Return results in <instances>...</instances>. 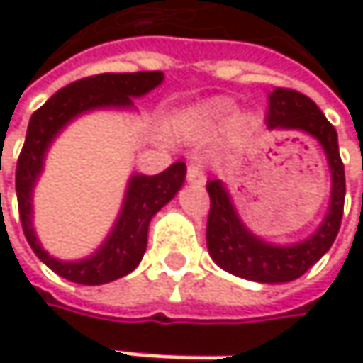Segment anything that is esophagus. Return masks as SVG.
Wrapping results in <instances>:
<instances>
[{"mask_svg": "<svg viewBox=\"0 0 363 363\" xmlns=\"http://www.w3.org/2000/svg\"><path fill=\"white\" fill-rule=\"evenodd\" d=\"M186 181L193 182V184H203L206 174H203V166L199 162H191L186 166Z\"/></svg>", "mask_w": 363, "mask_h": 363, "instance_id": "34e87169", "label": "esophagus"}]
</instances>
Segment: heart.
<instances>
[{
    "instance_id": "b5f03b06",
    "label": "heart",
    "mask_w": 363,
    "mask_h": 363,
    "mask_svg": "<svg viewBox=\"0 0 363 363\" xmlns=\"http://www.w3.org/2000/svg\"><path fill=\"white\" fill-rule=\"evenodd\" d=\"M201 113L210 119V121H227L229 115H231V105L225 103V101H214V103H208Z\"/></svg>"
}]
</instances>
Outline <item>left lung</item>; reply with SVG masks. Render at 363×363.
Returning <instances> with one entry per match:
<instances>
[{
  "mask_svg": "<svg viewBox=\"0 0 363 363\" xmlns=\"http://www.w3.org/2000/svg\"><path fill=\"white\" fill-rule=\"evenodd\" d=\"M267 128L269 130H301L318 138L324 147L332 174L330 208L320 229L305 242L292 246L267 244L246 229L235 206L220 181L206 184L210 195V214L206 227V242L212 260L244 279L260 284H284L309 271L334 244L342 208H345V166L338 153V136L334 125L320 107L305 94L288 88H275L267 96Z\"/></svg>",
  "mask_w": 363,
  "mask_h": 363,
  "instance_id": "8db88e82",
  "label": "left lung"
}]
</instances>
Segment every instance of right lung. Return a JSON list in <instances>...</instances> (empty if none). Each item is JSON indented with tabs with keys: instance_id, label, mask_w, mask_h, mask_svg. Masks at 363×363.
I'll return each mask as SVG.
<instances>
[{
	"instance_id": "obj_1",
	"label": "right lung",
	"mask_w": 363,
	"mask_h": 363,
	"mask_svg": "<svg viewBox=\"0 0 363 363\" xmlns=\"http://www.w3.org/2000/svg\"><path fill=\"white\" fill-rule=\"evenodd\" d=\"M164 82L162 71L138 73H101L77 79L58 90L31 115L27 138L16 164V197L18 214L25 238L39 260H43L60 277L84 284L101 286L119 279L134 271L147 250L149 223L157 210H162L182 186L186 166L177 162L155 177L134 174L128 182L125 199L119 218L105 240V244L84 260L62 262L45 252L33 231V186L43 168V157L56 134L77 115L94 109H130L134 99L151 92Z\"/></svg>"
}]
</instances>
